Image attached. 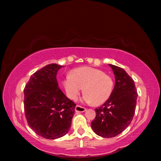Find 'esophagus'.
<instances>
[{
	"label": "esophagus",
	"instance_id": "1",
	"mask_svg": "<svg viewBox=\"0 0 161 161\" xmlns=\"http://www.w3.org/2000/svg\"><path fill=\"white\" fill-rule=\"evenodd\" d=\"M86 110V108H84L83 107H81L80 105H77L75 107V111L76 112H84Z\"/></svg>",
	"mask_w": 161,
	"mask_h": 161
}]
</instances>
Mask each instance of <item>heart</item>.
<instances>
[{
	"label": "heart",
	"mask_w": 161,
	"mask_h": 161,
	"mask_svg": "<svg viewBox=\"0 0 161 161\" xmlns=\"http://www.w3.org/2000/svg\"><path fill=\"white\" fill-rule=\"evenodd\" d=\"M64 86L71 99L75 100L84 88L83 99L86 103L95 105L104 103L113 91L114 81L103 71L90 67H79L66 76Z\"/></svg>",
	"instance_id": "b5f03b06"
}]
</instances>
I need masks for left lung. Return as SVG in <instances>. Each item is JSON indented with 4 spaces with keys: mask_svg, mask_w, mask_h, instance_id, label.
Returning <instances> with one entry per match:
<instances>
[{
    "mask_svg": "<svg viewBox=\"0 0 161 161\" xmlns=\"http://www.w3.org/2000/svg\"><path fill=\"white\" fill-rule=\"evenodd\" d=\"M108 65L115 75V86L107 102L95 108L96 117L91 124L94 133L103 138L115 137L129 126L138 97L133 79L122 68Z\"/></svg>",
    "mask_w": 161,
    "mask_h": 161,
    "instance_id": "8db88e82",
    "label": "left lung"
}]
</instances>
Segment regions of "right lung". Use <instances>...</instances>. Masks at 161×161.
Returning <instances> with one entry per match:
<instances>
[{"label":"right lung","instance_id":"1","mask_svg":"<svg viewBox=\"0 0 161 161\" xmlns=\"http://www.w3.org/2000/svg\"><path fill=\"white\" fill-rule=\"evenodd\" d=\"M62 66L46 65L24 88V111L28 126L37 135L56 139L69 131L76 104L59 88L56 75Z\"/></svg>","mask_w":161,"mask_h":161}]
</instances>
